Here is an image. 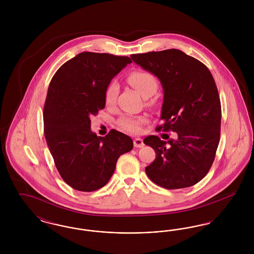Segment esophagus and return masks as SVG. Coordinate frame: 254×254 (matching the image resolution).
Here are the masks:
<instances>
[{"instance_id": "obj_1", "label": "esophagus", "mask_w": 254, "mask_h": 254, "mask_svg": "<svg viewBox=\"0 0 254 254\" xmlns=\"http://www.w3.org/2000/svg\"><path fill=\"white\" fill-rule=\"evenodd\" d=\"M133 144H134L135 147H143V146L145 145L143 140H142L141 138H136V139H134Z\"/></svg>"}]
</instances>
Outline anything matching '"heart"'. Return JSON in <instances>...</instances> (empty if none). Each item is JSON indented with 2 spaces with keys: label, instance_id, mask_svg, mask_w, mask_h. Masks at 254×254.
Returning <instances> with one entry per match:
<instances>
[{
  "label": "heart",
  "instance_id": "heart-1",
  "mask_svg": "<svg viewBox=\"0 0 254 254\" xmlns=\"http://www.w3.org/2000/svg\"><path fill=\"white\" fill-rule=\"evenodd\" d=\"M128 81L138 90V92L145 97L152 95L157 89V80L151 73L137 70L128 76ZM119 91V85L116 81H112L107 87L105 92V101L108 105L115 102ZM145 121L144 117H132L125 115L118 121L122 129L129 132H138L141 129L142 123Z\"/></svg>",
  "mask_w": 254,
  "mask_h": 254
}]
</instances>
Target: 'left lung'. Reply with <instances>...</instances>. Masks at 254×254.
<instances>
[{
    "mask_svg": "<svg viewBox=\"0 0 254 254\" xmlns=\"http://www.w3.org/2000/svg\"><path fill=\"white\" fill-rule=\"evenodd\" d=\"M130 57L154 74L163 87L164 125L158 130L177 133L176 139L167 142L155 135L145 137L144 143L156 153L145 173L168 190L191 187L208 172L220 141L221 103L214 79L203 63L179 49Z\"/></svg>",
    "mask_w": 254,
    "mask_h": 254,
    "instance_id": "1",
    "label": "left lung"
}]
</instances>
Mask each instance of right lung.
I'll use <instances>...</instances> for the list:
<instances>
[{"label":"right lung","instance_id":"add662e5","mask_svg":"<svg viewBox=\"0 0 254 254\" xmlns=\"http://www.w3.org/2000/svg\"><path fill=\"white\" fill-rule=\"evenodd\" d=\"M127 56L82 52L65 62L49 84L44 131L61 177L79 191H94L111 178L118 158L132 149L130 137L90 129V116L106 106L105 92L127 64Z\"/></svg>","mask_w":254,"mask_h":254}]
</instances>
